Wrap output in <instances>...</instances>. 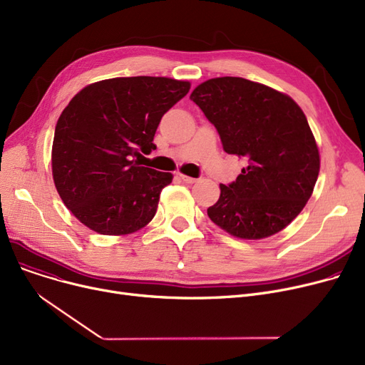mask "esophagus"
Masks as SVG:
<instances>
[{
	"label": "esophagus",
	"mask_w": 365,
	"mask_h": 365,
	"mask_svg": "<svg viewBox=\"0 0 365 365\" xmlns=\"http://www.w3.org/2000/svg\"><path fill=\"white\" fill-rule=\"evenodd\" d=\"M179 178L185 182V183H195L198 179H195V178H189V176H186V175H179Z\"/></svg>",
	"instance_id": "obj_1"
}]
</instances>
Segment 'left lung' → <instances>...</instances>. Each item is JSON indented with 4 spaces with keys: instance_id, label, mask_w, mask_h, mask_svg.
Returning a JSON list of instances; mask_svg holds the SVG:
<instances>
[{
    "instance_id": "obj_1",
    "label": "left lung",
    "mask_w": 365,
    "mask_h": 365,
    "mask_svg": "<svg viewBox=\"0 0 365 365\" xmlns=\"http://www.w3.org/2000/svg\"><path fill=\"white\" fill-rule=\"evenodd\" d=\"M190 101L216 127L225 152L248 161L235 182L220 185L208 217L237 238L282 231L311 198L319 173L303 110L287 94L240 76L208 80Z\"/></svg>"
}]
</instances>
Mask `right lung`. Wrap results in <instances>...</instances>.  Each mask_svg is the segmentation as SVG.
I'll return each instance as SVG.
<instances>
[{
    "label": "right lung",
    "mask_w": 365,
    "mask_h": 365,
    "mask_svg": "<svg viewBox=\"0 0 365 365\" xmlns=\"http://www.w3.org/2000/svg\"><path fill=\"white\" fill-rule=\"evenodd\" d=\"M189 88L164 76L110 78L87 86L63 109L53 139V179L63 204L91 231L125 235L155 216L173 176L134 157L157 149L163 115Z\"/></svg>",
    "instance_id": "add662e5"
}]
</instances>
